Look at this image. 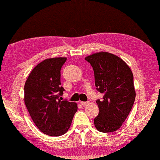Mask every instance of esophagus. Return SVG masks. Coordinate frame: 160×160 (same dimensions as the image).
I'll return each mask as SVG.
<instances>
[{"label":"esophagus","mask_w":160,"mask_h":160,"mask_svg":"<svg viewBox=\"0 0 160 160\" xmlns=\"http://www.w3.org/2000/svg\"><path fill=\"white\" fill-rule=\"evenodd\" d=\"M81 104H82V105H83V106H86L87 104H88V102H85V101H82V102H81Z\"/></svg>","instance_id":"1"}]
</instances>
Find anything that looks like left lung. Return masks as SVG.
Masks as SVG:
<instances>
[{"label":"left lung","instance_id":"left-lung-1","mask_svg":"<svg viewBox=\"0 0 160 160\" xmlns=\"http://www.w3.org/2000/svg\"><path fill=\"white\" fill-rule=\"evenodd\" d=\"M85 59L93 68L96 89L104 94L102 100L96 101L99 113L94 119V126L102 133L116 131L135 101L132 71L123 59L108 52L93 53Z\"/></svg>","mask_w":160,"mask_h":160}]
</instances>
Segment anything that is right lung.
Returning a JSON list of instances; mask_svg holds the SVG:
<instances>
[{
  "mask_svg": "<svg viewBox=\"0 0 160 160\" xmlns=\"http://www.w3.org/2000/svg\"><path fill=\"white\" fill-rule=\"evenodd\" d=\"M66 57L46 59L36 66L24 85V103L32 121L41 132L52 137L66 133L78 106L75 102L61 101L60 70Z\"/></svg>",
  "mask_w": 160,
  "mask_h": 160,
  "instance_id": "obj_1",
  "label": "right lung"
}]
</instances>
